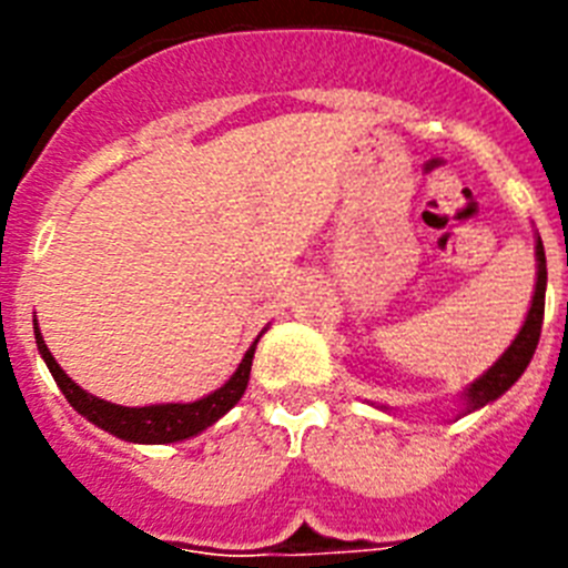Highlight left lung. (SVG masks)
Masks as SVG:
<instances>
[{"mask_svg": "<svg viewBox=\"0 0 568 568\" xmlns=\"http://www.w3.org/2000/svg\"><path fill=\"white\" fill-rule=\"evenodd\" d=\"M535 261H538V278H535V295H531V307L526 313L524 327L518 329L515 341L506 346V353L500 355L495 364L486 369L480 378L471 381L466 386L464 393H460V400H464V409L460 415H469L480 406L491 404V400H498L500 395L509 389L520 375L526 373V366H529L531 355L538 349V341H540V327H544V307H546V253H544V241H535ZM389 413V406H381Z\"/></svg>", "mask_w": 568, "mask_h": 568, "instance_id": "obj_1", "label": "left lung"}]
</instances>
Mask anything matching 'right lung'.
Instances as JSON below:
<instances>
[{"label": "right lung", "mask_w": 568, "mask_h": 568, "mask_svg": "<svg viewBox=\"0 0 568 568\" xmlns=\"http://www.w3.org/2000/svg\"><path fill=\"white\" fill-rule=\"evenodd\" d=\"M267 329V327H264ZM261 329V335H264ZM33 335H37L39 355L48 364L50 375L57 381V386L62 389V395L68 398V404L77 409L82 418H88L90 424H97L104 433L115 435V438L130 440V444H175V440H187L193 435L204 433L207 426H213L215 420L224 418V415L233 409L241 400L244 389H247L250 369H253V355L258 338L250 344V349L241 358L239 369L230 375V381L224 386H219L215 393L204 395L199 400H190V404H150V406H122L110 404V400L97 398L90 395L88 389L77 384L73 378H68L62 366L57 364V358L50 355L48 344L42 338V329L37 327V318H33Z\"/></svg>", "instance_id": "add662e5"}]
</instances>
